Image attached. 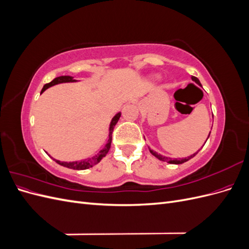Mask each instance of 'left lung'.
I'll return each instance as SVG.
<instances>
[{
    "instance_id": "8db88e82",
    "label": "left lung",
    "mask_w": 249,
    "mask_h": 249,
    "mask_svg": "<svg viewBox=\"0 0 249 249\" xmlns=\"http://www.w3.org/2000/svg\"><path fill=\"white\" fill-rule=\"evenodd\" d=\"M191 79H192V81H194L195 83H196L197 85H199V86H201V84H200V82H199V80L196 78V77H191ZM210 134H211V132L209 133V135H208V138L210 137ZM208 138H207V140H208ZM207 140H206V142H207ZM205 142V143H206ZM205 145V144H203ZM202 147V146H201ZM148 149H149V152H150V154H152L153 156H155L157 159H159L160 161H164V162H167V163H169V164H183V163H185V162H187L188 160H190L191 158H193L195 155H196L198 152H199V149L197 150L196 153H194L193 155H191V156H189V157H187V158H182V159H170V158H168V157H165V156H163V155H161V154H158L157 152H155L154 149H150L149 147H148Z\"/></svg>"
}]
</instances>
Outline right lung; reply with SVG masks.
<instances>
[{"instance_id": "right-lung-1", "label": "right lung", "mask_w": 249, "mask_h": 249, "mask_svg": "<svg viewBox=\"0 0 249 249\" xmlns=\"http://www.w3.org/2000/svg\"><path fill=\"white\" fill-rule=\"evenodd\" d=\"M73 82H78V80H74L73 77L71 76H61V77H58L55 78L52 82L48 83L43 86L42 90H41V93L43 91H46V90L52 86L57 85V84H61V83H73ZM122 115V112H118L116 114L113 116V118L111 119V123L109 124V136H108V141L105 146L100 150L99 153L95 154L94 156H92L91 158H87L85 160H80V161H72V162H63V161H59L54 159V158L51 157L49 154V156L52 158L53 160H55L56 163H58L59 165H61V166L67 167V168H71V169H74V170H84V169H88L90 167L94 166L97 163H100L102 161V159L104 157H106V155L108 154L110 146H111V142H112V132L114 130V126L117 124L118 119Z\"/></svg>"}]
</instances>
